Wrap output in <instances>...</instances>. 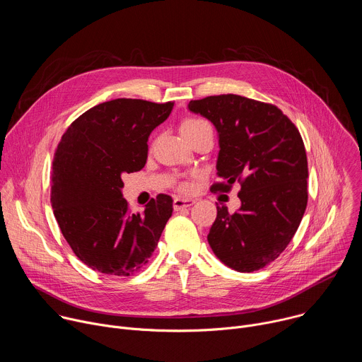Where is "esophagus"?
Masks as SVG:
<instances>
[{
    "label": "esophagus",
    "mask_w": 362,
    "mask_h": 362,
    "mask_svg": "<svg viewBox=\"0 0 362 362\" xmlns=\"http://www.w3.org/2000/svg\"><path fill=\"white\" fill-rule=\"evenodd\" d=\"M194 203L193 199H185V197H175L173 199V209L180 211L185 208H190V206Z\"/></svg>",
    "instance_id": "1"
}]
</instances>
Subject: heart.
I'll list each match as a JSON object with an SVG mask.
<instances>
[{"mask_svg": "<svg viewBox=\"0 0 362 362\" xmlns=\"http://www.w3.org/2000/svg\"><path fill=\"white\" fill-rule=\"evenodd\" d=\"M200 127H211V124L208 122H204L202 119H190V120H186L182 126V130L186 132V130H192V129H200ZM189 186L187 185H183L182 189H187Z\"/></svg>", "mask_w": 362, "mask_h": 362, "instance_id": "1", "label": "heart"}]
</instances>
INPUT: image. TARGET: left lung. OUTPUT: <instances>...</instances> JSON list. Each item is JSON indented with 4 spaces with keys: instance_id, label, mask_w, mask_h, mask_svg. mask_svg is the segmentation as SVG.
Masks as SVG:
<instances>
[{
    "instance_id": "obj_1",
    "label": "left lung",
    "mask_w": 362,
    "mask_h": 362,
    "mask_svg": "<svg viewBox=\"0 0 362 362\" xmlns=\"http://www.w3.org/2000/svg\"><path fill=\"white\" fill-rule=\"evenodd\" d=\"M187 109L218 132L214 190L240 183V208L218 206L208 242L221 262L238 272L267 267L285 250L306 209L308 162L295 124L276 107L236 94L192 100Z\"/></svg>"
}]
</instances>
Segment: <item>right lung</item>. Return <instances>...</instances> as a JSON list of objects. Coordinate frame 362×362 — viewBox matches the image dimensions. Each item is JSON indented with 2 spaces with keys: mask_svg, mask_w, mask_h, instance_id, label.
Masks as SVG:
<instances>
[{
  "mask_svg": "<svg viewBox=\"0 0 362 362\" xmlns=\"http://www.w3.org/2000/svg\"><path fill=\"white\" fill-rule=\"evenodd\" d=\"M173 103L116 98L76 119L53 162L51 206L63 236L91 269L129 276L147 264L172 216V197L158 194L132 214L123 197V173L147 160L150 133L172 113Z\"/></svg>",
  "mask_w": 362,
  "mask_h": 362,
  "instance_id": "right-lung-1",
  "label": "right lung"
}]
</instances>
